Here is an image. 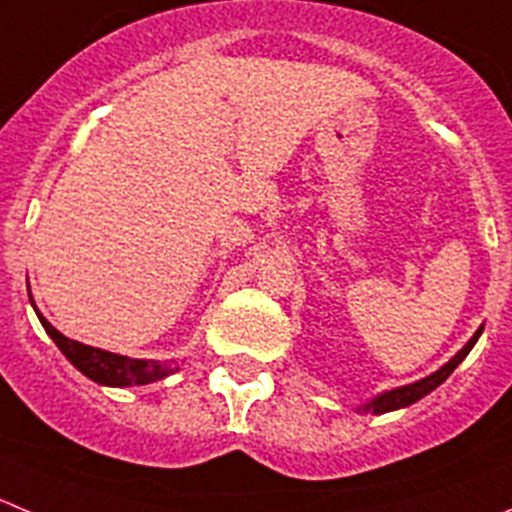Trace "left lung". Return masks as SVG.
Returning a JSON list of instances; mask_svg holds the SVG:
<instances>
[{
    "label": "left lung",
    "mask_w": 512,
    "mask_h": 512,
    "mask_svg": "<svg viewBox=\"0 0 512 512\" xmlns=\"http://www.w3.org/2000/svg\"><path fill=\"white\" fill-rule=\"evenodd\" d=\"M480 334H483V326H480L478 332L472 334L470 342L465 344V347L460 349V352L455 354V357L450 359V362L445 364V367H440L437 372H432L430 377L420 379V382H412V384H405V387H397V389H389V392H382L377 394V397H372L369 402H364V405H359L357 410L359 412H367V415H384V412H392V410H402V407H410L415 405L417 399H422L425 394H430L432 389L440 387L442 382H445L447 377H450L452 372H455L457 364L462 362V359L470 354V349L475 347V342L480 339Z\"/></svg>",
    "instance_id": "1"
}]
</instances>
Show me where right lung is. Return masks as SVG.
<instances>
[{"label":"right lung","mask_w":512,"mask_h":512,"mask_svg":"<svg viewBox=\"0 0 512 512\" xmlns=\"http://www.w3.org/2000/svg\"><path fill=\"white\" fill-rule=\"evenodd\" d=\"M32 301V296H29ZM34 306V301H32ZM37 311V306H34ZM45 332L50 334L52 342L60 347V352L80 369L85 377H90L92 382L107 384V387H133V384H150L165 379L168 374L178 372V362H158V359H130L123 354L105 352V349L87 347V344L75 342V339H67L65 334H60L45 316L37 311Z\"/></svg>","instance_id":"obj_1"}]
</instances>
